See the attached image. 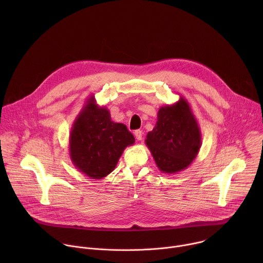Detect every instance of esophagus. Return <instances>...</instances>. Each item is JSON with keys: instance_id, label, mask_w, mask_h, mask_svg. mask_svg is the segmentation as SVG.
I'll list each match as a JSON object with an SVG mask.
<instances>
[{"instance_id": "obj_1", "label": "esophagus", "mask_w": 263, "mask_h": 263, "mask_svg": "<svg viewBox=\"0 0 263 263\" xmlns=\"http://www.w3.org/2000/svg\"><path fill=\"white\" fill-rule=\"evenodd\" d=\"M142 131H140V130H136V131H134V135H135V138L138 140V141H140V140H142Z\"/></svg>"}]
</instances>
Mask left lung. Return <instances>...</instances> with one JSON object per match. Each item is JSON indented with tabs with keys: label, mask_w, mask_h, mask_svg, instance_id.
<instances>
[{
	"label": "left lung",
	"mask_w": 263,
	"mask_h": 263,
	"mask_svg": "<svg viewBox=\"0 0 263 263\" xmlns=\"http://www.w3.org/2000/svg\"><path fill=\"white\" fill-rule=\"evenodd\" d=\"M201 138L190 103L180 96L176 103L159 108L156 125L146 134L145 144L162 173L176 174L196 159Z\"/></svg>",
	"instance_id": "left-lung-1"
}]
</instances>
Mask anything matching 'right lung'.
Masks as SVG:
<instances>
[{"label": "right lung", "mask_w": 263, "mask_h": 263, "mask_svg": "<svg viewBox=\"0 0 263 263\" xmlns=\"http://www.w3.org/2000/svg\"><path fill=\"white\" fill-rule=\"evenodd\" d=\"M135 138L127 127L111 121L110 112L90 96L74 120L69 133V157L79 172L100 180L114 171Z\"/></svg>", "instance_id": "right-lung-1"}]
</instances>
